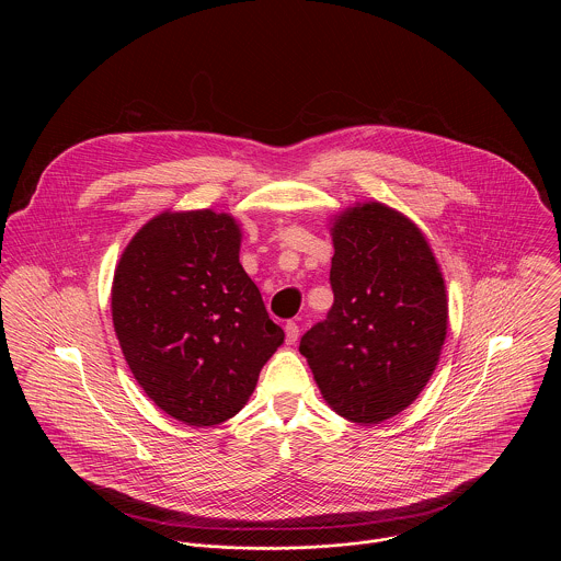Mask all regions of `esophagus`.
Segmentation results:
<instances>
[{"mask_svg": "<svg viewBox=\"0 0 561 561\" xmlns=\"http://www.w3.org/2000/svg\"><path fill=\"white\" fill-rule=\"evenodd\" d=\"M285 334H287V343H296L300 336V325L296 321H287L285 323Z\"/></svg>", "mask_w": 561, "mask_h": 561, "instance_id": "34e87169", "label": "esophagus"}]
</instances>
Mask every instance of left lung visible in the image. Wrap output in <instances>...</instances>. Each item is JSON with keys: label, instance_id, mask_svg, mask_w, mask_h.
<instances>
[{"label": "left lung", "instance_id": "1", "mask_svg": "<svg viewBox=\"0 0 561 561\" xmlns=\"http://www.w3.org/2000/svg\"><path fill=\"white\" fill-rule=\"evenodd\" d=\"M334 302L300 339L328 405L354 423H380L416 400L447 334V294L423 233L367 203L334 227Z\"/></svg>", "mask_w": 561, "mask_h": 561}]
</instances>
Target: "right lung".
I'll use <instances>...</instances> for the list:
<instances>
[{
  "label": "right lung",
  "instance_id": "1",
  "mask_svg": "<svg viewBox=\"0 0 561 561\" xmlns=\"http://www.w3.org/2000/svg\"><path fill=\"white\" fill-rule=\"evenodd\" d=\"M240 241L227 214L165 211L116 265L112 320L125 360L145 393L187 425L236 416L285 339L241 267Z\"/></svg>",
  "mask_w": 561,
  "mask_h": 561
}]
</instances>
